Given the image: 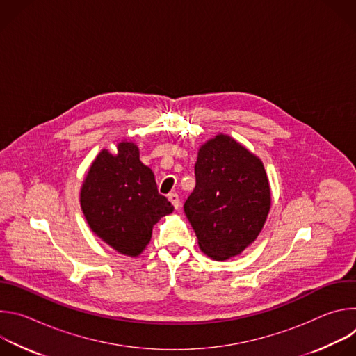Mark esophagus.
I'll return each instance as SVG.
<instances>
[{
  "label": "esophagus",
  "instance_id": "1",
  "mask_svg": "<svg viewBox=\"0 0 356 356\" xmlns=\"http://www.w3.org/2000/svg\"><path fill=\"white\" fill-rule=\"evenodd\" d=\"M168 198L170 200L173 207H175L176 210H179V207H180V198H179V195H177L176 193H170V194L168 195Z\"/></svg>",
  "mask_w": 356,
  "mask_h": 356
}]
</instances>
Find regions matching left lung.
<instances>
[{"label":"left lung","instance_id":"1","mask_svg":"<svg viewBox=\"0 0 356 356\" xmlns=\"http://www.w3.org/2000/svg\"><path fill=\"white\" fill-rule=\"evenodd\" d=\"M195 187L184 202L200 249L227 261L261 234L272 206L262 161L229 135L202 143L194 165Z\"/></svg>","mask_w":356,"mask_h":356}]
</instances>
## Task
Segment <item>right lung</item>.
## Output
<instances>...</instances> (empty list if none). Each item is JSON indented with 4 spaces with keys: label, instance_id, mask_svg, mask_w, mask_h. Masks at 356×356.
Wrapping results in <instances>:
<instances>
[{
    "label": "right lung",
    "instance_id": "obj_1",
    "mask_svg": "<svg viewBox=\"0 0 356 356\" xmlns=\"http://www.w3.org/2000/svg\"><path fill=\"white\" fill-rule=\"evenodd\" d=\"M80 207L90 229L122 255L136 258L152 228L173 206L158 193L154 172L139 159L135 142H117V154L103 149L80 188Z\"/></svg>",
    "mask_w": 356,
    "mask_h": 356
}]
</instances>
